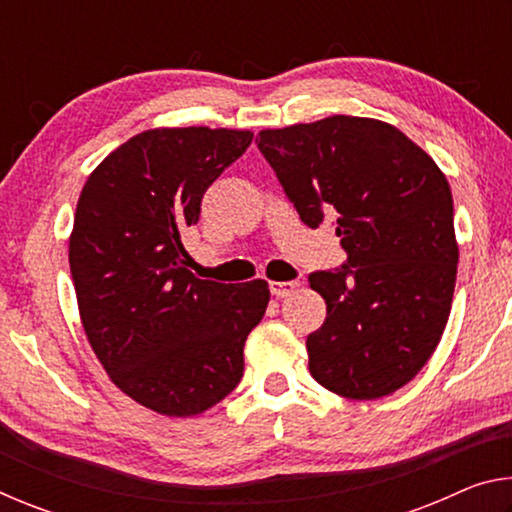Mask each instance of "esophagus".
Returning <instances> with one entry per match:
<instances>
[{"instance_id":"1","label":"esophagus","mask_w":512,"mask_h":512,"mask_svg":"<svg viewBox=\"0 0 512 512\" xmlns=\"http://www.w3.org/2000/svg\"><path fill=\"white\" fill-rule=\"evenodd\" d=\"M298 289V282H271V293L275 298H287Z\"/></svg>"}]
</instances>
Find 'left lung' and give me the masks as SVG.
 <instances>
[{"mask_svg":"<svg viewBox=\"0 0 512 512\" xmlns=\"http://www.w3.org/2000/svg\"><path fill=\"white\" fill-rule=\"evenodd\" d=\"M257 146L300 221L336 216L348 262L309 275L325 323L307 336L309 372L348 400H377L418 375L445 332L458 244L445 173L379 119L334 115L266 128Z\"/></svg>","mask_w":512,"mask_h":512,"instance_id":"left-lung-1","label":"left lung"}]
</instances>
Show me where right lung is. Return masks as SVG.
Masks as SVG:
<instances>
[{"label": "right lung", "instance_id": "add662e5", "mask_svg": "<svg viewBox=\"0 0 512 512\" xmlns=\"http://www.w3.org/2000/svg\"><path fill=\"white\" fill-rule=\"evenodd\" d=\"M250 142L230 128L144 131L90 173L76 205L69 268L85 336L119 391L169 418L235 391L271 298L264 280H198L183 246L205 189Z\"/></svg>", "mask_w": 512, "mask_h": 512}]
</instances>
